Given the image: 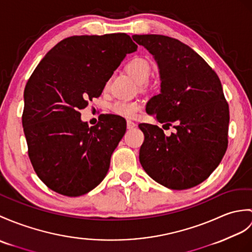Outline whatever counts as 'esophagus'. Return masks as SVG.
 <instances>
[{
    "instance_id": "1",
    "label": "esophagus",
    "mask_w": 252,
    "mask_h": 252,
    "mask_svg": "<svg viewBox=\"0 0 252 252\" xmlns=\"http://www.w3.org/2000/svg\"><path fill=\"white\" fill-rule=\"evenodd\" d=\"M135 126H136L135 122H133L132 120H127V121H126V127H127V128H130V130H131V128L135 127Z\"/></svg>"
}]
</instances>
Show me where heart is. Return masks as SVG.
<instances>
[{"label":"heart","instance_id":"b5f03b06","mask_svg":"<svg viewBox=\"0 0 252 252\" xmlns=\"http://www.w3.org/2000/svg\"><path fill=\"white\" fill-rule=\"evenodd\" d=\"M126 71L138 83L142 88H148V81L151 73V64L144 57H133L126 64ZM143 105L139 101H119L114 102L110 105V110L116 115L126 118H131L137 112L142 109Z\"/></svg>","mask_w":252,"mask_h":252}]
</instances>
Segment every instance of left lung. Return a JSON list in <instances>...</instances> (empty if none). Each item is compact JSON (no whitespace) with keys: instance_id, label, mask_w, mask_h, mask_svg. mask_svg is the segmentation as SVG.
Here are the masks:
<instances>
[{"instance_id":"8db88e82","label":"left lung","mask_w":252,"mask_h":252,"mask_svg":"<svg viewBox=\"0 0 252 252\" xmlns=\"http://www.w3.org/2000/svg\"><path fill=\"white\" fill-rule=\"evenodd\" d=\"M155 56L161 75V93L146 110L176 132L139 124L144 143L139 162L157 183L186 190L206 180L227 148L230 112L217 73L188 45L165 35H133ZM163 126V127H164Z\"/></svg>"}]
</instances>
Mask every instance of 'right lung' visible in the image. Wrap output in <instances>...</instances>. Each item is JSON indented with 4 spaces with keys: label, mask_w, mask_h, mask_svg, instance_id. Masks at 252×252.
Here are the masks:
<instances>
[{
    "label": "right lung",
    "mask_w": 252,
    "mask_h": 252,
    "mask_svg": "<svg viewBox=\"0 0 252 252\" xmlns=\"http://www.w3.org/2000/svg\"><path fill=\"white\" fill-rule=\"evenodd\" d=\"M136 49L126 33L76 35L50 49L29 78L22 113L28 155L52 191L79 196L106 176L126 121L105 114L89 127L79 109L101 95L126 54Z\"/></svg>",
    "instance_id": "add662e5"
}]
</instances>
